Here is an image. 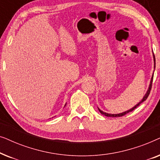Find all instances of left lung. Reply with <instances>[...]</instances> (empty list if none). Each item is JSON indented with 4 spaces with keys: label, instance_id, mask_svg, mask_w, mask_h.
Here are the masks:
<instances>
[{
    "label": "left lung",
    "instance_id": "8db88e82",
    "mask_svg": "<svg viewBox=\"0 0 160 160\" xmlns=\"http://www.w3.org/2000/svg\"><path fill=\"white\" fill-rule=\"evenodd\" d=\"M152 53H153V52H152ZM153 58H154V69H155V57H154V53H153ZM153 77H154V73H153L152 78H151V81H150L149 86H148V89H147V91H146V94H145V95H144L143 98H142V100H141V101H140V102H138V103H137L136 105H135V106H133L132 108H130V109H129V110H128V111H124V112H122V113H108L104 112V111H102V110H100V109L98 107V110H99V111L100 112V113H101V114H102V115L106 116V117H122V116L125 115L126 113H129V112H131V111H132L133 110H134L135 108H136L140 104L142 103V102H144L146 99H147L148 96L149 95V93H150L151 89H152V85Z\"/></svg>",
    "mask_w": 160,
    "mask_h": 160
}]
</instances>
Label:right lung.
<instances>
[{
	"label": "right lung",
	"mask_w": 160,
	"mask_h": 160,
	"mask_svg": "<svg viewBox=\"0 0 160 160\" xmlns=\"http://www.w3.org/2000/svg\"><path fill=\"white\" fill-rule=\"evenodd\" d=\"M65 106H66V103H65ZM65 106H64V107H65Z\"/></svg>",
	"instance_id": "1"
}]
</instances>
